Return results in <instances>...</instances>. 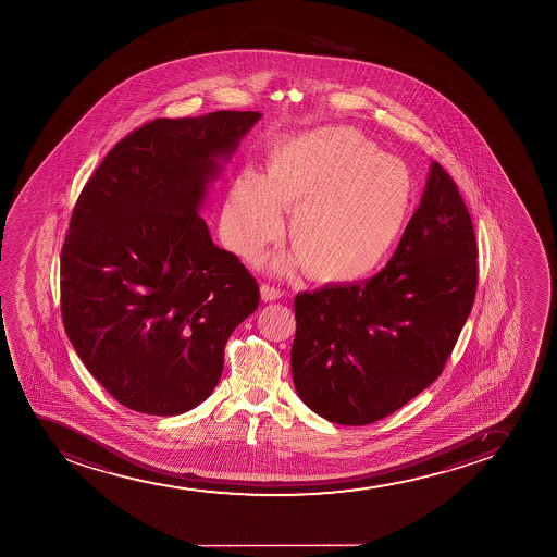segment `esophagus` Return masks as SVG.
Listing matches in <instances>:
<instances>
[{"instance_id":"34e87169","label":"esophagus","mask_w":557,"mask_h":557,"mask_svg":"<svg viewBox=\"0 0 557 557\" xmlns=\"http://www.w3.org/2000/svg\"><path fill=\"white\" fill-rule=\"evenodd\" d=\"M260 294H262V299L265 302L276 301V299H281L282 297L281 289H276L275 286H269V284H262Z\"/></svg>"}]
</instances>
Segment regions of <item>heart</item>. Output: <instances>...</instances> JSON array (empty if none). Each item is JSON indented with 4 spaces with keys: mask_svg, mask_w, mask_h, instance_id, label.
Returning a JSON list of instances; mask_svg holds the SVG:
<instances>
[{
    "mask_svg": "<svg viewBox=\"0 0 557 557\" xmlns=\"http://www.w3.org/2000/svg\"><path fill=\"white\" fill-rule=\"evenodd\" d=\"M414 205L409 166L355 128H320L276 145L265 174L244 171L232 184L224 226L228 245L250 258L278 236L292 211L295 252L276 269L302 265L323 284L364 281L388 262Z\"/></svg>",
    "mask_w": 557,
    "mask_h": 557,
    "instance_id": "1",
    "label": "heart"
}]
</instances>
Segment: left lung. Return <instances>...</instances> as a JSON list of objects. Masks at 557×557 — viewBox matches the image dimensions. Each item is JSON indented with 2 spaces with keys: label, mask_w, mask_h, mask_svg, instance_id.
Wrapping results in <instances>:
<instances>
[{
  "label": "left lung",
  "mask_w": 557,
  "mask_h": 557,
  "mask_svg": "<svg viewBox=\"0 0 557 557\" xmlns=\"http://www.w3.org/2000/svg\"><path fill=\"white\" fill-rule=\"evenodd\" d=\"M478 288V244L457 184L431 163L422 200L377 275L295 297L292 375L302 404L368 425L435 383Z\"/></svg>",
  "instance_id": "1"
}]
</instances>
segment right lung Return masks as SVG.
<instances>
[{
  "label": "right lung",
  "mask_w": 557,
  "mask_h": 557,
  "mask_svg": "<svg viewBox=\"0 0 557 557\" xmlns=\"http://www.w3.org/2000/svg\"><path fill=\"white\" fill-rule=\"evenodd\" d=\"M258 111L156 119L85 184L61 250L64 331L128 409L184 414L210 397L226 339L260 302L244 263L211 242L200 208Z\"/></svg>",
  "instance_id": "obj_1"
}]
</instances>
